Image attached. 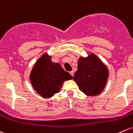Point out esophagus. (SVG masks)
<instances>
[{
	"mask_svg": "<svg viewBox=\"0 0 133 133\" xmlns=\"http://www.w3.org/2000/svg\"><path fill=\"white\" fill-rule=\"evenodd\" d=\"M69 73H70V75H71V76H74V72L73 71H70V72H69Z\"/></svg>",
	"mask_w": 133,
	"mask_h": 133,
	"instance_id": "1",
	"label": "esophagus"
}]
</instances>
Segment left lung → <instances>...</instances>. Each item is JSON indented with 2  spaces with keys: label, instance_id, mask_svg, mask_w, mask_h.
Here are the masks:
<instances>
[{
  "label": "left lung",
  "instance_id": "1",
  "mask_svg": "<svg viewBox=\"0 0 133 133\" xmlns=\"http://www.w3.org/2000/svg\"><path fill=\"white\" fill-rule=\"evenodd\" d=\"M108 75V69L104 63L97 56L90 53L88 57L79 58L78 70L73 79L85 94L94 96L103 91Z\"/></svg>",
  "mask_w": 133,
  "mask_h": 133
}]
</instances>
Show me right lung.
<instances>
[{
    "mask_svg": "<svg viewBox=\"0 0 133 133\" xmlns=\"http://www.w3.org/2000/svg\"><path fill=\"white\" fill-rule=\"evenodd\" d=\"M31 84L42 97L48 98L59 92L64 82L72 79L58 63L51 62V57L43 54L34 65L30 75Z\"/></svg>",
    "mask_w": 133,
    "mask_h": 133,
    "instance_id": "add662e5",
    "label": "right lung"
}]
</instances>
